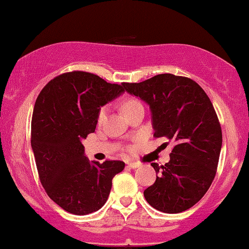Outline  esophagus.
<instances>
[{"instance_id": "34e87169", "label": "esophagus", "mask_w": 249, "mask_h": 249, "mask_svg": "<svg viewBox=\"0 0 249 249\" xmlns=\"http://www.w3.org/2000/svg\"><path fill=\"white\" fill-rule=\"evenodd\" d=\"M128 166H129V168H131V169H136V168H139V166H140V163L128 162Z\"/></svg>"}]
</instances>
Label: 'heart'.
<instances>
[{"mask_svg":"<svg viewBox=\"0 0 249 249\" xmlns=\"http://www.w3.org/2000/svg\"><path fill=\"white\" fill-rule=\"evenodd\" d=\"M139 106H142L141 104H140L139 100H136V99L134 98H128L125 99V100L122 102V110H124V113H128L129 110L134 109L135 107H139ZM106 113H107V108L106 107H102L100 108V110H99L98 113V122L99 124H101L102 121H104V119L106 118Z\"/></svg>","mask_w":249,"mask_h":249,"instance_id":"obj_1","label":"heart"}]
</instances>
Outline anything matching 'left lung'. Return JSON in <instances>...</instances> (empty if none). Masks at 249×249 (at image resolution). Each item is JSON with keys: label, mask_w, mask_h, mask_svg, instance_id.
I'll return each mask as SVG.
<instances>
[{"label": "left lung", "mask_w": 249, "mask_h": 249, "mask_svg": "<svg viewBox=\"0 0 249 249\" xmlns=\"http://www.w3.org/2000/svg\"><path fill=\"white\" fill-rule=\"evenodd\" d=\"M124 86L149 105L154 136L175 143L168 163H151L156 180L144 198L160 212L186 211L204 197L217 172L223 134L211 100L192 79L170 73Z\"/></svg>", "instance_id": "8db88e82"}]
</instances>
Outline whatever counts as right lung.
<instances>
[{"label":"right lung","instance_id":"right-lung-1","mask_svg":"<svg viewBox=\"0 0 249 249\" xmlns=\"http://www.w3.org/2000/svg\"><path fill=\"white\" fill-rule=\"evenodd\" d=\"M93 73L73 71L52 79L38 95L31 122V147L40 183L57 205L77 215L105 205L121 160L89 162L84 139L94 133L98 113L124 92Z\"/></svg>","mask_w":249,"mask_h":249}]
</instances>
